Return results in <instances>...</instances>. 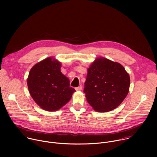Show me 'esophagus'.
Listing matches in <instances>:
<instances>
[{
    "mask_svg": "<svg viewBox=\"0 0 157 157\" xmlns=\"http://www.w3.org/2000/svg\"><path fill=\"white\" fill-rule=\"evenodd\" d=\"M82 87L81 86H80L78 87H76V90L77 91H81V90H82Z\"/></svg>",
    "mask_w": 157,
    "mask_h": 157,
    "instance_id": "obj_1",
    "label": "esophagus"
}]
</instances>
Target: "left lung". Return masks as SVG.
Masks as SVG:
<instances>
[{"mask_svg": "<svg viewBox=\"0 0 157 157\" xmlns=\"http://www.w3.org/2000/svg\"><path fill=\"white\" fill-rule=\"evenodd\" d=\"M130 82L129 75L121 64L99 57L87 68L84 93L94 110L106 113L123 102L128 93Z\"/></svg>", "mask_w": 157, "mask_h": 157, "instance_id": "left-lung-1", "label": "left lung"}]
</instances>
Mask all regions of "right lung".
Returning a JSON list of instances; mask_svg holds the SVG:
<instances>
[{
    "instance_id": "right-lung-1",
    "label": "right lung",
    "mask_w": 157,
    "mask_h": 157,
    "mask_svg": "<svg viewBox=\"0 0 157 157\" xmlns=\"http://www.w3.org/2000/svg\"><path fill=\"white\" fill-rule=\"evenodd\" d=\"M61 63L48 57L31 68L27 86L30 96L42 109L53 112L59 110L71 99L75 89L70 80L61 72Z\"/></svg>"
}]
</instances>
